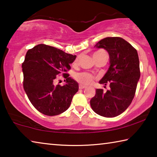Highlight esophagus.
<instances>
[{"instance_id":"1","label":"esophagus","mask_w":157,"mask_h":157,"mask_svg":"<svg viewBox=\"0 0 157 157\" xmlns=\"http://www.w3.org/2000/svg\"><path fill=\"white\" fill-rule=\"evenodd\" d=\"M86 86H84V85H82V84H79V89H85L86 88Z\"/></svg>"}]
</instances>
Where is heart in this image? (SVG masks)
<instances>
[{"instance_id": "obj_1", "label": "heart", "mask_w": 157, "mask_h": 157, "mask_svg": "<svg viewBox=\"0 0 157 157\" xmlns=\"http://www.w3.org/2000/svg\"><path fill=\"white\" fill-rule=\"evenodd\" d=\"M75 79L80 84H91L94 79V77L91 73L86 72H82L75 74Z\"/></svg>"}]
</instances>
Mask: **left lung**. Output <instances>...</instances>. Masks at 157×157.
Instances as JSON below:
<instances>
[{
    "label": "left lung",
    "instance_id": "8db88e82",
    "mask_svg": "<svg viewBox=\"0 0 157 157\" xmlns=\"http://www.w3.org/2000/svg\"><path fill=\"white\" fill-rule=\"evenodd\" d=\"M95 47L105 48L109 55V68L100 81L109 85V89L103 92L97 89L90 104L98 115L116 117L127 109L134 98L140 75L139 56L136 50L121 37H106Z\"/></svg>",
    "mask_w": 157,
    "mask_h": 157
}]
</instances>
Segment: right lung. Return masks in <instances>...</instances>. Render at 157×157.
Instances as JSON below:
<instances>
[{
	"mask_svg": "<svg viewBox=\"0 0 157 157\" xmlns=\"http://www.w3.org/2000/svg\"><path fill=\"white\" fill-rule=\"evenodd\" d=\"M76 55L56 48L39 44L26 53L22 63L23 89L34 108L46 116H56L70 107L78 84L68 78L70 63ZM62 75L67 84L54 85L58 75Z\"/></svg>",
	"mask_w": 157,
	"mask_h": 157,
	"instance_id": "right-lung-1",
	"label": "right lung"
}]
</instances>
